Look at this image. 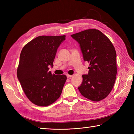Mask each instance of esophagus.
<instances>
[{
  "mask_svg": "<svg viewBox=\"0 0 134 134\" xmlns=\"http://www.w3.org/2000/svg\"><path fill=\"white\" fill-rule=\"evenodd\" d=\"M67 77L68 78H71V77H72V75H67Z\"/></svg>",
  "mask_w": 134,
  "mask_h": 134,
  "instance_id": "34e87169",
  "label": "esophagus"
}]
</instances>
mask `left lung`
I'll list each match as a JSON object with an SVG mask.
<instances>
[{
  "label": "left lung",
  "instance_id": "8db88e82",
  "mask_svg": "<svg viewBox=\"0 0 134 134\" xmlns=\"http://www.w3.org/2000/svg\"><path fill=\"white\" fill-rule=\"evenodd\" d=\"M77 41L84 61L90 63L89 72L83 75L78 89L93 101L104 99L110 93L117 74L116 52L107 37L97 29H88L71 36Z\"/></svg>",
  "mask_w": 134,
  "mask_h": 134
}]
</instances>
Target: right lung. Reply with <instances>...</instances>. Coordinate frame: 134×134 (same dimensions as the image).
I'll list each match as a JSON object with an SVG mask.
<instances>
[{
	"label": "right lung",
	"mask_w": 134,
	"mask_h": 134,
	"mask_svg": "<svg viewBox=\"0 0 134 134\" xmlns=\"http://www.w3.org/2000/svg\"><path fill=\"white\" fill-rule=\"evenodd\" d=\"M65 40L64 35L38 36L22 49L17 77L28 99L38 106H48L61 95L67 76L52 75L49 67Z\"/></svg>",
	"instance_id": "right-lung-1"
}]
</instances>
